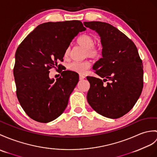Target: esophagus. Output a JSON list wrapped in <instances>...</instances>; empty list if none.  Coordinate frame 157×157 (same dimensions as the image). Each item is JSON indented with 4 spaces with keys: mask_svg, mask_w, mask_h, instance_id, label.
Returning <instances> with one entry per match:
<instances>
[{
    "mask_svg": "<svg viewBox=\"0 0 157 157\" xmlns=\"http://www.w3.org/2000/svg\"><path fill=\"white\" fill-rule=\"evenodd\" d=\"M85 78V76L84 75H79V79H80V80H82V79H83Z\"/></svg>",
    "mask_w": 157,
    "mask_h": 157,
    "instance_id": "34e87169",
    "label": "esophagus"
}]
</instances>
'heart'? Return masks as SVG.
Instances as JSON below:
<instances>
[{
  "label": "heart",
  "instance_id": "obj_1",
  "mask_svg": "<svg viewBox=\"0 0 157 157\" xmlns=\"http://www.w3.org/2000/svg\"><path fill=\"white\" fill-rule=\"evenodd\" d=\"M78 43L85 48V57H88L92 59H98L101 56L102 50L100 46L95 45V39L90 34H83L80 36L78 39ZM70 52V47L65 49L64 52V57L67 58ZM90 62L87 60L81 62L74 61L69 63L67 69L70 71L78 73V74H83L90 67Z\"/></svg>",
  "mask_w": 157,
  "mask_h": 157
}]
</instances>
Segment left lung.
I'll return each instance as SVG.
<instances>
[{"label":"left lung","mask_w":157,"mask_h":157,"mask_svg":"<svg viewBox=\"0 0 157 157\" xmlns=\"http://www.w3.org/2000/svg\"><path fill=\"white\" fill-rule=\"evenodd\" d=\"M101 37L102 57L93 69L103 78L87 76L90 83L87 100L98 114L119 118L135 105L143 88V64L134 42L110 24L83 23ZM108 81L106 84L103 83Z\"/></svg>","instance_id":"left-lung-1"}]
</instances>
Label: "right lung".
I'll return each mask as SVG.
<instances>
[{"label":"right lung","instance_id":"right-lung-1","mask_svg":"<svg viewBox=\"0 0 157 157\" xmlns=\"http://www.w3.org/2000/svg\"><path fill=\"white\" fill-rule=\"evenodd\" d=\"M80 21L48 22L38 25L18 47L13 74L16 94L25 113L35 121L47 123L66 108L79 81L78 73L60 70L64 52L79 32L86 30ZM60 70L56 82L49 70Z\"/></svg>","mask_w":157,"mask_h":157}]
</instances>
